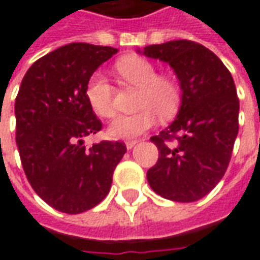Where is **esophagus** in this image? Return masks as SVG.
Listing matches in <instances>:
<instances>
[{"label": "esophagus", "mask_w": 260, "mask_h": 260, "mask_svg": "<svg viewBox=\"0 0 260 260\" xmlns=\"http://www.w3.org/2000/svg\"><path fill=\"white\" fill-rule=\"evenodd\" d=\"M138 142H139L138 139H132V141H126V142H125V145H126V149H132Z\"/></svg>", "instance_id": "1"}]
</instances>
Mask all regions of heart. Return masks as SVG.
Returning a JSON list of instances; mask_svg holds the SVG:
<instances>
[{
  "label": "heart",
  "mask_w": 260,
  "mask_h": 260,
  "mask_svg": "<svg viewBox=\"0 0 260 260\" xmlns=\"http://www.w3.org/2000/svg\"><path fill=\"white\" fill-rule=\"evenodd\" d=\"M115 70L124 86L138 88L135 107L141 111L118 117L108 128L112 138L129 139L142 135L155 125L157 114L163 119L176 114L180 104V86L173 77L157 74L152 61L141 56H126L117 61ZM84 94L95 115L105 119L115 115V91L104 74L92 73Z\"/></svg>",
  "instance_id": "b5f03b06"
}]
</instances>
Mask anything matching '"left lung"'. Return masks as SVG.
<instances>
[{
  "label": "left lung",
  "mask_w": 260,
  "mask_h": 260,
  "mask_svg": "<svg viewBox=\"0 0 260 260\" xmlns=\"http://www.w3.org/2000/svg\"><path fill=\"white\" fill-rule=\"evenodd\" d=\"M142 53L169 63L181 88L176 119L150 138L159 159L148 170L149 186L163 199L193 203L218 184L231 160L239 128L235 83L218 56L197 42L150 45Z\"/></svg>",
  "instance_id": "8db88e82"
}]
</instances>
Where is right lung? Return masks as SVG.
<instances>
[{
    "label": "right lung",
    "instance_id": "add662e5",
    "mask_svg": "<svg viewBox=\"0 0 260 260\" xmlns=\"http://www.w3.org/2000/svg\"><path fill=\"white\" fill-rule=\"evenodd\" d=\"M117 52L70 43L36 60L23 76L15 100L16 145L29 184L57 211L80 214L101 203L126 152L118 141L84 146V138L103 128L87 103V81Z\"/></svg>",
    "mask_w": 260,
    "mask_h": 260
}]
</instances>
